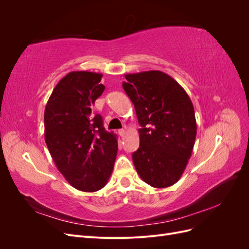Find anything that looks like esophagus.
I'll use <instances>...</instances> for the list:
<instances>
[{
  "label": "esophagus",
  "instance_id": "1",
  "mask_svg": "<svg viewBox=\"0 0 249 249\" xmlns=\"http://www.w3.org/2000/svg\"><path fill=\"white\" fill-rule=\"evenodd\" d=\"M118 134H119L120 136H122V137H124V136H125V134H126V131H125L124 129H122V130H119V131H118Z\"/></svg>",
  "mask_w": 249,
  "mask_h": 249
}]
</instances>
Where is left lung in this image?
Instances as JSON below:
<instances>
[{
  "label": "left lung",
  "instance_id": "obj_1",
  "mask_svg": "<svg viewBox=\"0 0 249 249\" xmlns=\"http://www.w3.org/2000/svg\"><path fill=\"white\" fill-rule=\"evenodd\" d=\"M123 87L134 104L140 144L133 162L138 175L155 188L182 177L196 137L192 102L184 88L160 71L125 74Z\"/></svg>",
  "mask_w": 249,
  "mask_h": 249
}]
</instances>
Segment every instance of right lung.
<instances>
[{"mask_svg": "<svg viewBox=\"0 0 249 249\" xmlns=\"http://www.w3.org/2000/svg\"><path fill=\"white\" fill-rule=\"evenodd\" d=\"M103 74L71 71L59 81L44 110V139L58 170L72 187L94 192L108 183L117 155L114 133L91 106L105 90Z\"/></svg>", "mask_w": 249, "mask_h": 249, "instance_id": "1", "label": "right lung"}]
</instances>
